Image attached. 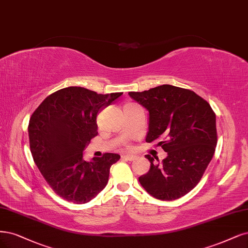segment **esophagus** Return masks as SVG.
Instances as JSON below:
<instances>
[{
  "mask_svg": "<svg viewBox=\"0 0 248 248\" xmlns=\"http://www.w3.org/2000/svg\"><path fill=\"white\" fill-rule=\"evenodd\" d=\"M122 158L123 159H125V160H128V161H133V160H135V156H133V155H123L122 156Z\"/></svg>",
  "mask_w": 248,
  "mask_h": 248,
  "instance_id": "34e87169",
  "label": "esophagus"
}]
</instances>
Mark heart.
<instances>
[{"label":"heart","mask_w":248,"mask_h":248,"mask_svg":"<svg viewBox=\"0 0 248 248\" xmlns=\"http://www.w3.org/2000/svg\"><path fill=\"white\" fill-rule=\"evenodd\" d=\"M130 105H132V104H128V105H126V106H130Z\"/></svg>","instance_id":"heart-1"}]
</instances>
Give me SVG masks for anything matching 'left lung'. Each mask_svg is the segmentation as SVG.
Returning <instances> with one entry per match:
<instances>
[{
    "instance_id": "obj_1",
    "label": "left lung",
    "mask_w": 248,
    "mask_h": 248,
    "mask_svg": "<svg viewBox=\"0 0 248 248\" xmlns=\"http://www.w3.org/2000/svg\"><path fill=\"white\" fill-rule=\"evenodd\" d=\"M150 113L146 141L159 140L167 153L162 162H151L148 173L139 181L160 200L183 197L198 185L215 154L217 133L216 114L208 102L192 90L172 85L129 92Z\"/></svg>"
}]
</instances>
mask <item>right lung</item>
I'll return each mask as SVG.
<instances>
[{
    "instance_id": "right-lung-1",
    "label": "right lung",
    "mask_w": 248,
    "mask_h": 248,
    "mask_svg": "<svg viewBox=\"0 0 248 248\" xmlns=\"http://www.w3.org/2000/svg\"><path fill=\"white\" fill-rule=\"evenodd\" d=\"M122 94H98L71 86L47 96L32 113L29 123L31 155L59 197L77 204L87 203L107 186L109 168L120 155L106 153L85 161L83 151L98 133L96 117L101 108Z\"/></svg>"
}]
</instances>
